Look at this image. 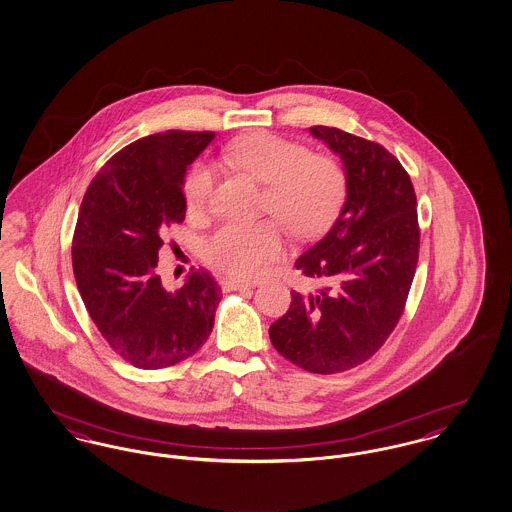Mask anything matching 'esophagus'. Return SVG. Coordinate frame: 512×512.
<instances>
[{
  "instance_id": "obj_1",
  "label": "esophagus",
  "mask_w": 512,
  "mask_h": 512,
  "mask_svg": "<svg viewBox=\"0 0 512 512\" xmlns=\"http://www.w3.org/2000/svg\"><path fill=\"white\" fill-rule=\"evenodd\" d=\"M223 285L227 289H235V291H248V289H254V283H248V281H239V279H225Z\"/></svg>"
}]
</instances>
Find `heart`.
<instances>
[{"label":"heart","mask_w":512,"mask_h":512,"mask_svg":"<svg viewBox=\"0 0 512 512\" xmlns=\"http://www.w3.org/2000/svg\"><path fill=\"white\" fill-rule=\"evenodd\" d=\"M227 156L254 179L268 183L264 212L298 237L322 233L343 204L347 177L341 163L327 154H310L300 142L252 133L235 140ZM214 187L212 163H194L183 185L192 214L208 212ZM279 221L225 223L202 244V258L231 277L258 279L285 254L287 239Z\"/></svg>","instance_id":"b5f03b06"}]
</instances>
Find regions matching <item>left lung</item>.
I'll use <instances>...</instances> for the list:
<instances>
[{
  "label": "left lung",
  "instance_id": "8db88e82",
  "mask_svg": "<svg viewBox=\"0 0 512 512\" xmlns=\"http://www.w3.org/2000/svg\"><path fill=\"white\" fill-rule=\"evenodd\" d=\"M310 133L345 163L347 200L331 229L296 260L316 289L291 293L269 339L298 368L327 376L372 358L397 327L420 227L412 181L389 150L335 127L316 125Z\"/></svg>",
  "mask_w": 512,
  "mask_h": 512
}]
</instances>
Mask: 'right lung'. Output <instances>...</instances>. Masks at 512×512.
I'll use <instances>...</instances> for the list:
<instances>
[{
  "label": "right lung",
  "instance_id": "1",
  "mask_svg": "<svg viewBox=\"0 0 512 512\" xmlns=\"http://www.w3.org/2000/svg\"><path fill=\"white\" fill-rule=\"evenodd\" d=\"M214 133L144 136L111 156L84 192L73 235L82 302L109 347L142 370L187 360L214 329L221 289L206 269L175 293L156 273L163 233L183 223L185 173Z\"/></svg>",
  "mask_w": 512,
  "mask_h": 512
}]
</instances>
